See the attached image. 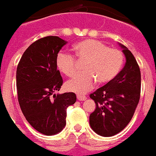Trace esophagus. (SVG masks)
<instances>
[{
  "mask_svg": "<svg viewBox=\"0 0 156 156\" xmlns=\"http://www.w3.org/2000/svg\"><path fill=\"white\" fill-rule=\"evenodd\" d=\"M77 99H78L79 101H85V100L87 99V97L82 96V95H77Z\"/></svg>",
  "mask_w": 156,
  "mask_h": 156,
  "instance_id": "obj_1",
  "label": "esophagus"
}]
</instances>
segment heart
Returning a JSON list of instances; mask_svg holds the SVG:
<instances>
[{
    "label": "heart",
    "instance_id": "b5f03b06",
    "mask_svg": "<svg viewBox=\"0 0 156 156\" xmlns=\"http://www.w3.org/2000/svg\"><path fill=\"white\" fill-rule=\"evenodd\" d=\"M74 51L80 61H85L84 72L67 80L66 88L76 93H86L90 90L96 80L101 85L111 82L118 76L124 62L122 51L110 48L100 41L86 39L74 46ZM58 70L67 76H73L77 71L76 58L69 53L59 52L56 58Z\"/></svg>",
    "mask_w": 156,
    "mask_h": 156
}]
</instances>
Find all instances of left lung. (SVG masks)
Wrapping results in <instances>:
<instances>
[{
	"label": "left lung",
	"mask_w": 156,
	"mask_h": 156,
	"mask_svg": "<svg viewBox=\"0 0 156 156\" xmlns=\"http://www.w3.org/2000/svg\"><path fill=\"white\" fill-rule=\"evenodd\" d=\"M119 46L126 58L123 69L112 81L90 95L96 103V109L89 119L90 128L103 137L121 132L133 118L140 101V67L129 48L121 44Z\"/></svg>",
	"instance_id": "8db88e82"
}]
</instances>
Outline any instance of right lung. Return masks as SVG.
<instances>
[{
    "label": "right lung",
    "instance_id": "obj_1",
    "mask_svg": "<svg viewBox=\"0 0 156 156\" xmlns=\"http://www.w3.org/2000/svg\"><path fill=\"white\" fill-rule=\"evenodd\" d=\"M66 44L57 36L38 39L23 53L16 69L21 110L34 129L48 136L62 131L66 124V108L76 101L73 92L54 94L63 84L56 58Z\"/></svg>",
    "mask_w": 156,
    "mask_h": 156
}]
</instances>
